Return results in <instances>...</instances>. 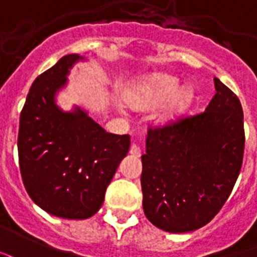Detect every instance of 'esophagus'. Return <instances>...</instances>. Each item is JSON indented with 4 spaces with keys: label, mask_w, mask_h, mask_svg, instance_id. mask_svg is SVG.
<instances>
[{
    "label": "esophagus",
    "mask_w": 257,
    "mask_h": 257,
    "mask_svg": "<svg viewBox=\"0 0 257 257\" xmlns=\"http://www.w3.org/2000/svg\"><path fill=\"white\" fill-rule=\"evenodd\" d=\"M130 153L133 155V156L140 157V156H141V149H140V147H138V145L133 144V145L130 147Z\"/></svg>",
    "instance_id": "esophagus-1"
}]
</instances>
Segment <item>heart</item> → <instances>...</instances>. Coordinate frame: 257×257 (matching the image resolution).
I'll list each match as a JSON object with an SVG mask.
<instances>
[{
  "instance_id": "heart-1",
  "label": "heart",
  "mask_w": 257,
  "mask_h": 257,
  "mask_svg": "<svg viewBox=\"0 0 257 257\" xmlns=\"http://www.w3.org/2000/svg\"><path fill=\"white\" fill-rule=\"evenodd\" d=\"M181 82L175 76L167 74H152L137 80L123 91V100L127 105L136 109H148L160 105L156 119L167 123L188 109L193 101V91L190 89H179Z\"/></svg>"
}]
</instances>
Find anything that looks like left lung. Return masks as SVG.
<instances>
[{
  "mask_svg": "<svg viewBox=\"0 0 257 257\" xmlns=\"http://www.w3.org/2000/svg\"><path fill=\"white\" fill-rule=\"evenodd\" d=\"M204 112L149 127L142 155L144 212L170 233L211 222L227 201L244 157V113L238 97L218 78Z\"/></svg>",
  "mask_w": 257,
  "mask_h": 257,
  "instance_id": "1",
  "label": "left lung"
}]
</instances>
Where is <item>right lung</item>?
Wrapping results in <instances>:
<instances>
[{
	"label": "right lung",
	"instance_id": "obj_1",
	"mask_svg": "<svg viewBox=\"0 0 257 257\" xmlns=\"http://www.w3.org/2000/svg\"><path fill=\"white\" fill-rule=\"evenodd\" d=\"M79 60V54H67L34 80L18 137L19 166L29 196L44 211L64 219H87L100 209L130 149L128 134L106 133L79 106L64 112L56 104V93L67 85L69 69Z\"/></svg>",
	"mask_w": 257,
	"mask_h": 257
}]
</instances>
